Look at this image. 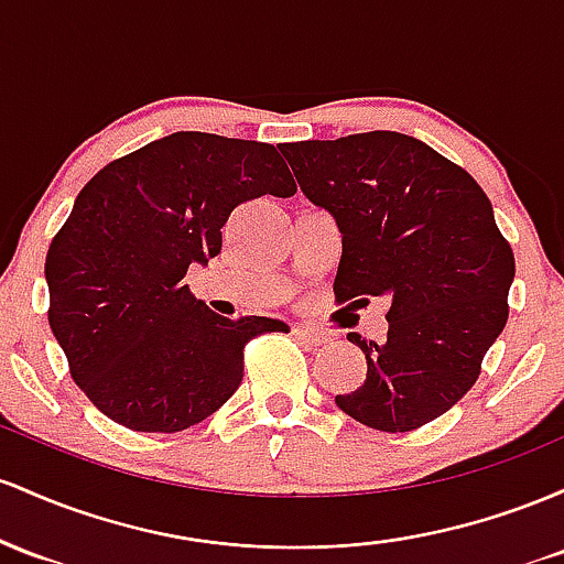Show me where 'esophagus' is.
<instances>
[{"label": "esophagus", "mask_w": 564, "mask_h": 564, "mask_svg": "<svg viewBox=\"0 0 564 564\" xmlns=\"http://www.w3.org/2000/svg\"><path fill=\"white\" fill-rule=\"evenodd\" d=\"M293 335L299 340H306V344H312V346L327 344V335L319 333V330H314V327H308V325H293Z\"/></svg>", "instance_id": "1"}]
</instances>
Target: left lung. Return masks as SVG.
Here are the masks:
<instances>
[{"instance_id": "8db88e82", "label": "left lung", "mask_w": 564, "mask_h": 564, "mask_svg": "<svg viewBox=\"0 0 564 564\" xmlns=\"http://www.w3.org/2000/svg\"><path fill=\"white\" fill-rule=\"evenodd\" d=\"M301 192L340 231L335 301L389 299L386 340H362L367 376L335 404L378 432H413L477 383L509 319L514 252L479 183L391 130L282 149Z\"/></svg>"}]
</instances>
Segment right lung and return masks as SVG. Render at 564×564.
I'll list each match as a JSON object with an SVG mask.
<instances>
[{
	"mask_svg": "<svg viewBox=\"0 0 564 564\" xmlns=\"http://www.w3.org/2000/svg\"><path fill=\"white\" fill-rule=\"evenodd\" d=\"M263 194H295L274 145L210 132L145 143L85 183L44 276L50 330L100 413L132 432H183L242 383L248 340L288 330L213 314L183 284L220 252L234 207Z\"/></svg>",
	"mask_w": 564,
	"mask_h": 564,
	"instance_id": "right-lung-1",
	"label": "right lung"
}]
</instances>
